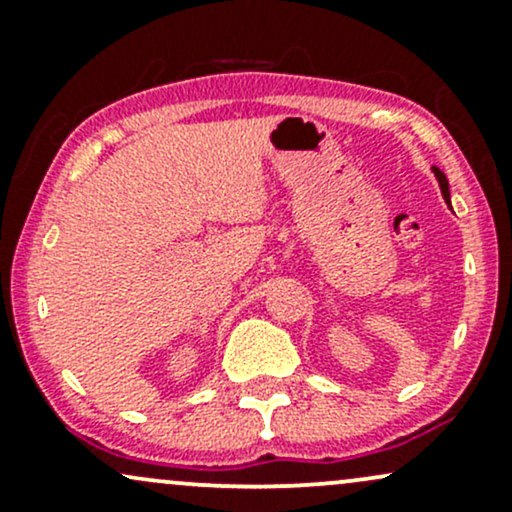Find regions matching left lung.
I'll use <instances>...</instances> for the list:
<instances>
[{"mask_svg": "<svg viewBox=\"0 0 512 512\" xmlns=\"http://www.w3.org/2000/svg\"><path fill=\"white\" fill-rule=\"evenodd\" d=\"M434 174H436V179H438V186H441V194H443V198H446V203L450 206V189H448L446 174L438 170V167H434Z\"/></svg>", "mask_w": 512, "mask_h": 512, "instance_id": "1", "label": "left lung"}]
</instances>
